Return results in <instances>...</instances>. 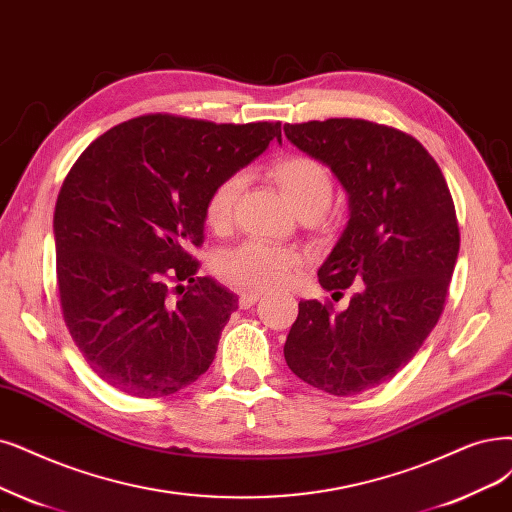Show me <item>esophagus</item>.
<instances>
[{
	"label": "esophagus",
	"mask_w": 512,
	"mask_h": 512,
	"mask_svg": "<svg viewBox=\"0 0 512 512\" xmlns=\"http://www.w3.org/2000/svg\"><path fill=\"white\" fill-rule=\"evenodd\" d=\"M259 297H261V293H257V291H242L238 297V306L242 310H249L255 301H259Z\"/></svg>",
	"instance_id": "esophagus-1"
}]
</instances>
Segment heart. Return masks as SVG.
I'll return each instance as SVG.
<instances>
[{"label":"heart","mask_w":512,"mask_h":512,"mask_svg":"<svg viewBox=\"0 0 512 512\" xmlns=\"http://www.w3.org/2000/svg\"><path fill=\"white\" fill-rule=\"evenodd\" d=\"M270 175L285 192L297 213H323L333 196V181L325 164L310 156H282L270 166ZM244 179L227 175L211 189L204 202V221L213 232H225ZM304 255L293 246H278L263 240H246L219 255L215 270L227 285L244 291H270L287 287L301 274Z\"/></svg>","instance_id":"heart-1"}]
</instances>
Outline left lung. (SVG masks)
<instances>
[{"instance_id": "1", "label": "left lung", "mask_w": 512, "mask_h": 512, "mask_svg": "<svg viewBox=\"0 0 512 512\" xmlns=\"http://www.w3.org/2000/svg\"><path fill=\"white\" fill-rule=\"evenodd\" d=\"M287 139L327 164L344 185L350 219L318 270L346 310L299 301L285 358L306 384L361 394L399 373L439 323L460 251L447 181L407 132L367 120L285 124Z\"/></svg>"}]
</instances>
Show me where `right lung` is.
<instances>
[{"instance_id":"right-lung-1","label":"right lung","mask_w":512,"mask_h":512,"mask_svg":"<svg viewBox=\"0 0 512 512\" xmlns=\"http://www.w3.org/2000/svg\"><path fill=\"white\" fill-rule=\"evenodd\" d=\"M272 139L280 122L151 113L113 126L71 166L54 208L56 282L65 325L103 382L158 399L211 367L238 297L198 276L189 249L204 242L217 181Z\"/></svg>"}]
</instances>
